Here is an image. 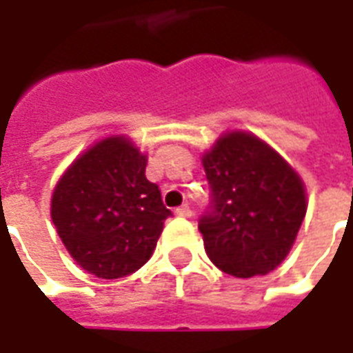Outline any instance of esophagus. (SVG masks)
Listing matches in <instances>:
<instances>
[{"label": "esophagus", "mask_w": 353, "mask_h": 353, "mask_svg": "<svg viewBox=\"0 0 353 353\" xmlns=\"http://www.w3.org/2000/svg\"><path fill=\"white\" fill-rule=\"evenodd\" d=\"M176 216H183V218H190V216H192V210H190V206H188V204H183V206H179V208H176Z\"/></svg>", "instance_id": "esophagus-1"}]
</instances>
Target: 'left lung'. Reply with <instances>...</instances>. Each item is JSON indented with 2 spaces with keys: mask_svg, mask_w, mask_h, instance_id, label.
<instances>
[{
  "mask_svg": "<svg viewBox=\"0 0 353 353\" xmlns=\"http://www.w3.org/2000/svg\"><path fill=\"white\" fill-rule=\"evenodd\" d=\"M210 204L198 220L212 263L239 279L273 271L306 214L299 174L251 133L234 131L202 157Z\"/></svg>",
  "mask_w": 353,
  "mask_h": 353,
  "instance_id": "1",
  "label": "left lung"
}]
</instances>
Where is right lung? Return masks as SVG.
I'll return each instance as SVG.
<instances>
[{"label":"right lung","mask_w":353,"mask_h":353,"mask_svg":"<svg viewBox=\"0 0 353 353\" xmlns=\"http://www.w3.org/2000/svg\"><path fill=\"white\" fill-rule=\"evenodd\" d=\"M145 167V155L128 139L110 137L76 159L52 192L50 216L62 243L96 277L141 269L172 216Z\"/></svg>","instance_id":"add662e5"}]
</instances>
